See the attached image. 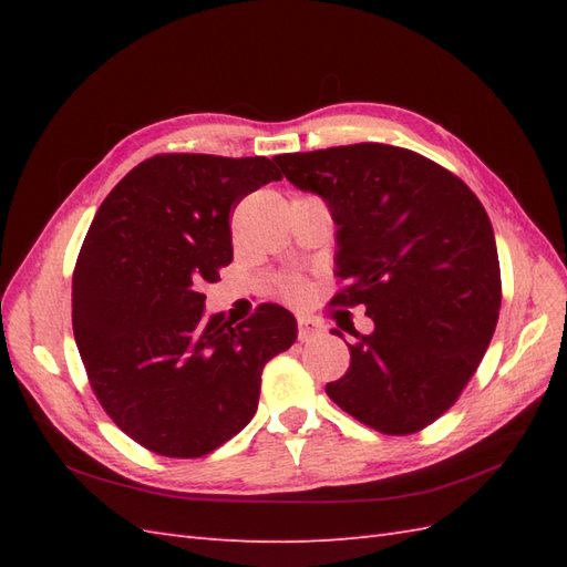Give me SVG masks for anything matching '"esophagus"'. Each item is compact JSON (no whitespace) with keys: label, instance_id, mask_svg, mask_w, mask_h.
Listing matches in <instances>:
<instances>
[{"label":"esophagus","instance_id":"34e87169","mask_svg":"<svg viewBox=\"0 0 567 567\" xmlns=\"http://www.w3.org/2000/svg\"><path fill=\"white\" fill-rule=\"evenodd\" d=\"M297 327H299V341L302 343L317 339V336L321 333V323L309 319V317H297Z\"/></svg>","mask_w":567,"mask_h":567}]
</instances>
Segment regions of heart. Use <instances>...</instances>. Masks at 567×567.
I'll return each instance as SVG.
<instances>
[{
	"label": "heart",
	"instance_id": "heart-1",
	"mask_svg": "<svg viewBox=\"0 0 567 567\" xmlns=\"http://www.w3.org/2000/svg\"><path fill=\"white\" fill-rule=\"evenodd\" d=\"M287 292H290V295L302 292V285H299V282H290V285H287Z\"/></svg>",
	"mask_w": 567,
	"mask_h": 567
}]
</instances>
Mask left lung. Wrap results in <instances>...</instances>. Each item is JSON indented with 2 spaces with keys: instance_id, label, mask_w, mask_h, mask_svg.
Returning <instances> with one entry per match:
<instances>
[{
  "instance_id": "8db88e82",
  "label": "left lung",
  "mask_w": 567,
  "mask_h": 567,
  "mask_svg": "<svg viewBox=\"0 0 567 567\" xmlns=\"http://www.w3.org/2000/svg\"><path fill=\"white\" fill-rule=\"evenodd\" d=\"M272 161L331 212L346 282L333 302L363 305L375 323L368 336L348 329L351 368L327 394L388 436L429 426L461 396L497 327L499 258L485 207L445 167L384 143Z\"/></svg>"
}]
</instances>
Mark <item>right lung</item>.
Listing matches in <instances>:
<instances>
[{
	"mask_svg": "<svg viewBox=\"0 0 567 567\" xmlns=\"http://www.w3.org/2000/svg\"><path fill=\"white\" fill-rule=\"evenodd\" d=\"M272 179L282 173L262 155H153L94 214L72 272V331L104 412L143 449H219L256 414L265 363L297 339L285 307L231 327L204 317L199 292L234 258L228 212Z\"/></svg>",
	"mask_w": 567,
	"mask_h": 567,
	"instance_id": "1",
	"label": "right lung"
}]
</instances>
